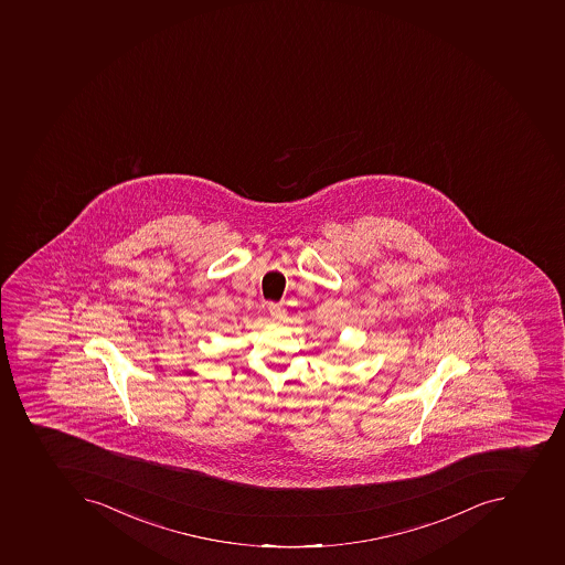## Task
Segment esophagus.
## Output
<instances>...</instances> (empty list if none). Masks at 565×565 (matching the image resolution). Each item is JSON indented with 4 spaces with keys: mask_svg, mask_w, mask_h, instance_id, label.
Masks as SVG:
<instances>
[{
    "mask_svg": "<svg viewBox=\"0 0 565 565\" xmlns=\"http://www.w3.org/2000/svg\"><path fill=\"white\" fill-rule=\"evenodd\" d=\"M268 311H270V316L274 320H282L286 316L285 306H280V303H270Z\"/></svg>",
    "mask_w": 565,
    "mask_h": 565,
    "instance_id": "1",
    "label": "esophagus"
}]
</instances>
